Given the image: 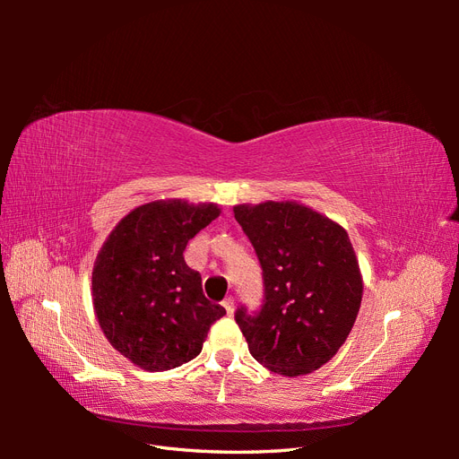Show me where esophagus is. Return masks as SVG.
Segmentation results:
<instances>
[{"label":"esophagus","instance_id":"esophagus-1","mask_svg":"<svg viewBox=\"0 0 459 459\" xmlns=\"http://www.w3.org/2000/svg\"><path fill=\"white\" fill-rule=\"evenodd\" d=\"M221 307L226 308V312L231 316L233 314V308H235V300L231 297H228L224 302H221Z\"/></svg>","mask_w":459,"mask_h":459}]
</instances>
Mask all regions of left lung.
Segmentation results:
<instances>
[{"instance_id": "obj_1", "label": "left lung", "mask_w": 459, "mask_h": 459, "mask_svg": "<svg viewBox=\"0 0 459 459\" xmlns=\"http://www.w3.org/2000/svg\"><path fill=\"white\" fill-rule=\"evenodd\" d=\"M264 273V307L235 319L248 351L285 377L327 364L351 335L364 280L346 230L297 201L235 204Z\"/></svg>"}]
</instances>
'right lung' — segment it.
I'll list each match as a JSON object with an SVG mask.
<instances>
[{
	"label": "right lung",
	"mask_w": 459,
	"mask_h": 459,
	"mask_svg": "<svg viewBox=\"0 0 459 459\" xmlns=\"http://www.w3.org/2000/svg\"><path fill=\"white\" fill-rule=\"evenodd\" d=\"M214 203L159 199L134 208L108 233L91 272L97 324L115 351L145 371H166L199 356L226 310L203 295L184 251L216 220Z\"/></svg>",
	"instance_id": "add662e5"
}]
</instances>
